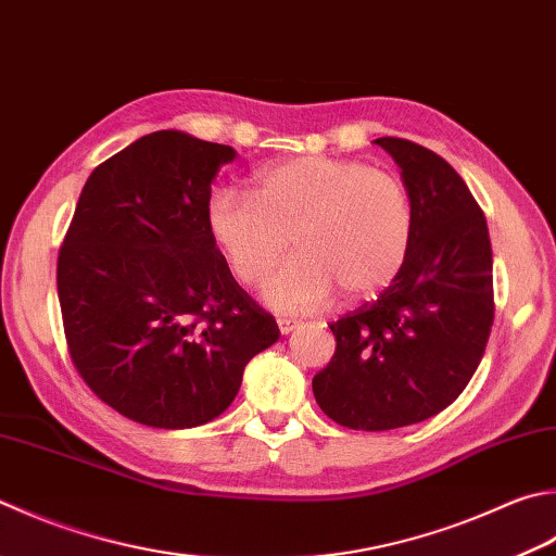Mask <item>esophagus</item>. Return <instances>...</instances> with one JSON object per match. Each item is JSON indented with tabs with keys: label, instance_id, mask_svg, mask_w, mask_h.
<instances>
[{
	"label": "esophagus",
	"instance_id": "esophagus-1",
	"mask_svg": "<svg viewBox=\"0 0 556 556\" xmlns=\"http://www.w3.org/2000/svg\"><path fill=\"white\" fill-rule=\"evenodd\" d=\"M278 329H280V333H290V331L298 329V321L290 319V317H278Z\"/></svg>",
	"mask_w": 556,
	"mask_h": 556
}]
</instances>
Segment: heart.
<instances>
[{
    "instance_id": "obj_1",
    "label": "heart",
    "mask_w": 556,
    "mask_h": 556,
    "mask_svg": "<svg viewBox=\"0 0 556 556\" xmlns=\"http://www.w3.org/2000/svg\"><path fill=\"white\" fill-rule=\"evenodd\" d=\"M205 225L232 276L256 286L288 251L292 256L264 286L278 312H312L333 290L368 298L400 274L412 244L414 207L394 174L353 160L292 156L256 174V195L217 188Z\"/></svg>"
}]
</instances>
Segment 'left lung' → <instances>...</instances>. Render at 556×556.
Instances as JSON below:
<instances>
[{
    "mask_svg": "<svg viewBox=\"0 0 556 556\" xmlns=\"http://www.w3.org/2000/svg\"><path fill=\"white\" fill-rule=\"evenodd\" d=\"M412 198V244L380 298L329 327L337 351L312 392L331 421L392 431L453 404L484 355L494 324V261L486 217L443 156L377 138Z\"/></svg>",
    "mask_w": 556,
    "mask_h": 556,
    "instance_id": "left-lung-1",
    "label": "left lung"
}]
</instances>
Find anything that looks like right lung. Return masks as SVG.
Segmentation results:
<instances>
[{
    "label": "right lung",
    "mask_w": 556,
    "mask_h": 556,
    "mask_svg": "<svg viewBox=\"0 0 556 556\" xmlns=\"http://www.w3.org/2000/svg\"><path fill=\"white\" fill-rule=\"evenodd\" d=\"M229 144L156 130L99 164L58 256L70 358L89 390L154 428L213 421L280 337L205 225Z\"/></svg>",
    "instance_id": "1"
}]
</instances>
